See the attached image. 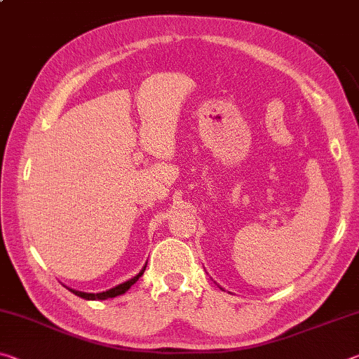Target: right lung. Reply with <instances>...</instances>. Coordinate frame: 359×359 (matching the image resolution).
<instances>
[{
	"label": "right lung",
	"mask_w": 359,
	"mask_h": 359,
	"mask_svg": "<svg viewBox=\"0 0 359 359\" xmlns=\"http://www.w3.org/2000/svg\"><path fill=\"white\" fill-rule=\"evenodd\" d=\"M145 267H147V263H145V266L142 267V269L139 271L137 276L130 278V280H126L123 283L117 285V287H114L111 290L102 291V293H83V291H77V290H72V288H68V290L71 291V293H74L79 297H83V299H87V301H104V299H109V297H115V296H120V294L126 293V291L131 288V285H135L139 280V277L144 274Z\"/></svg>",
	"instance_id": "obj_1"
}]
</instances>
